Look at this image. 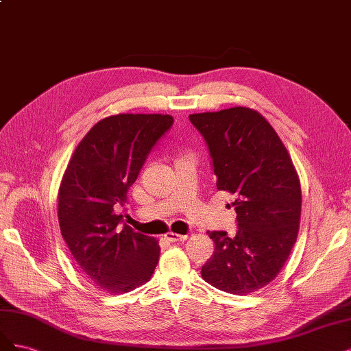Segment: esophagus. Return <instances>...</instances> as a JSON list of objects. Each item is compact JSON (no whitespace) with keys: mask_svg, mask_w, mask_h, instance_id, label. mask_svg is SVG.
I'll return each mask as SVG.
<instances>
[{"mask_svg":"<svg viewBox=\"0 0 351 351\" xmlns=\"http://www.w3.org/2000/svg\"><path fill=\"white\" fill-rule=\"evenodd\" d=\"M165 239L169 241V242H184L188 239L186 234H178V233H173V232H169L165 234Z\"/></svg>","mask_w":351,"mask_h":351,"instance_id":"esophagus-1","label":"esophagus"}]
</instances>
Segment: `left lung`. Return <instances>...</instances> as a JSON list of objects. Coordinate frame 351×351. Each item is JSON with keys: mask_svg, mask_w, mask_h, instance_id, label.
<instances>
[{"mask_svg": "<svg viewBox=\"0 0 351 351\" xmlns=\"http://www.w3.org/2000/svg\"><path fill=\"white\" fill-rule=\"evenodd\" d=\"M208 145L217 189L234 195L237 232H207L214 252L202 265L208 285L232 295L263 289L298 239L302 191L285 144L250 108L189 115Z\"/></svg>", "mask_w": 351, "mask_h": 351, "instance_id": "left-lung-1", "label": "left lung"}]
</instances>
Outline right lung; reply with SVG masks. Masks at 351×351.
Segmentation results:
<instances>
[{"label":"right lung","instance_id":"obj_1","mask_svg":"<svg viewBox=\"0 0 351 351\" xmlns=\"http://www.w3.org/2000/svg\"><path fill=\"white\" fill-rule=\"evenodd\" d=\"M172 125L171 115L108 117L66 166L58 192L61 234L82 274L110 295L144 285L159 263V242L121 224L115 208L125 204L147 156Z\"/></svg>","mask_w":351,"mask_h":351}]
</instances>
